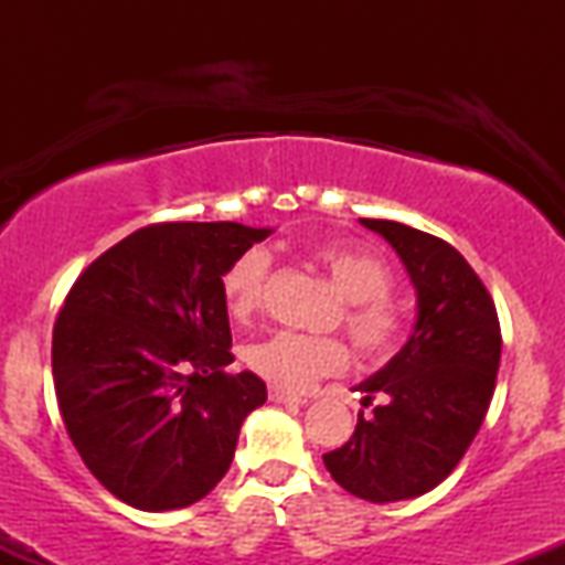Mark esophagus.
I'll return each instance as SVG.
<instances>
[{
	"label": "esophagus",
	"mask_w": 565,
	"mask_h": 565,
	"mask_svg": "<svg viewBox=\"0 0 565 565\" xmlns=\"http://www.w3.org/2000/svg\"><path fill=\"white\" fill-rule=\"evenodd\" d=\"M270 401H274V404H295V406H305L308 404V398H302V395H297V393H289V391H281V387H270Z\"/></svg>",
	"instance_id": "obj_1"
}]
</instances>
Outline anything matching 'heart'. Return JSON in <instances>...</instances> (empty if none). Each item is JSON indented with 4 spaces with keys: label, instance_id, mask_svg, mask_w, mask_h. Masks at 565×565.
<instances>
[{
    "label": "heart",
    "instance_id": "obj_1",
    "mask_svg": "<svg viewBox=\"0 0 565 565\" xmlns=\"http://www.w3.org/2000/svg\"><path fill=\"white\" fill-rule=\"evenodd\" d=\"M310 257L348 300L342 323L353 345L369 359L391 353L404 332V313L391 300V268L372 252L348 244L316 246ZM268 263V252L249 246L225 268L220 287L236 319H246L263 305ZM244 359L249 369L276 387L302 391L319 377L340 374L348 366V350L334 337L274 332L260 342H252L244 350Z\"/></svg>",
    "mask_w": 565,
    "mask_h": 565
}]
</instances>
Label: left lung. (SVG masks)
<instances>
[{"instance_id": "left-lung-1", "label": "left lung", "mask_w": 565, "mask_h": 565, "mask_svg": "<svg viewBox=\"0 0 565 565\" xmlns=\"http://www.w3.org/2000/svg\"><path fill=\"white\" fill-rule=\"evenodd\" d=\"M404 263L417 291L406 345L359 382L364 404H382L323 465L342 489L366 502L427 494L465 457L497 385L502 334L491 295L468 260L446 244L393 220H361Z\"/></svg>"}]
</instances>
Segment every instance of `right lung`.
<instances>
[{
  "instance_id": "right-lung-1",
  "label": "right lung",
  "mask_w": 565,
  "mask_h": 565,
  "mask_svg": "<svg viewBox=\"0 0 565 565\" xmlns=\"http://www.w3.org/2000/svg\"><path fill=\"white\" fill-rule=\"evenodd\" d=\"M274 228L159 223L103 252L53 329L63 423L89 472L129 508L180 510L220 483L268 391L228 374L223 278Z\"/></svg>"
}]
</instances>
